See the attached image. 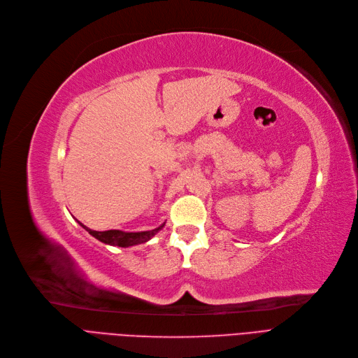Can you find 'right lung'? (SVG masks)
Segmentation results:
<instances>
[{
	"label": "right lung",
	"instance_id": "add662e5",
	"mask_svg": "<svg viewBox=\"0 0 358 358\" xmlns=\"http://www.w3.org/2000/svg\"><path fill=\"white\" fill-rule=\"evenodd\" d=\"M77 223L84 230H87L94 237V239L100 241L101 243H106V245H110V246H119V248H129V246L145 243L150 239H152V237H155L166 224V223H163L159 227L152 229V230H147V231H124V230L96 231V230L89 229L87 226H84L83 223H80L78 220H77Z\"/></svg>",
	"mask_w": 358,
	"mask_h": 358
}]
</instances>
